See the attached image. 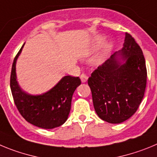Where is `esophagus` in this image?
I'll use <instances>...</instances> for the list:
<instances>
[{
	"mask_svg": "<svg viewBox=\"0 0 157 157\" xmlns=\"http://www.w3.org/2000/svg\"><path fill=\"white\" fill-rule=\"evenodd\" d=\"M87 79H88V77H87L86 74H84V73H83V74L80 75V80H81L82 83H85L87 80Z\"/></svg>",
	"mask_w": 157,
	"mask_h": 157,
	"instance_id": "34e87169",
	"label": "esophagus"
}]
</instances>
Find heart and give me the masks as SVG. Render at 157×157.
<instances>
[{
  "mask_svg": "<svg viewBox=\"0 0 157 157\" xmlns=\"http://www.w3.org/2000/svg\"><path fill=\"white\" fill-rule=\"evenodd\" d=\"M105 42H106V37L105 36H103V35H97V36H95L93 38L91 43L89 44L88 46L83 52L82 56H84V57H87V56L92 54V53H94V52L101 48V47H103ZM113 48V44L112 42H109V43L106 44V45L104 46V48H103L102 52H101V54L98 56V59H97V63H101L105 58L106 55L108 54L110 51L112 50Z\"/></svg>",
  "mask_w": 157,
  "mask_h": 157,
  "instance_id": "b5f03b06",
  "label": "heart"
}]
</instances>
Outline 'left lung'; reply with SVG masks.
Listing matches in <instances>:
<instances>
[{
    "instance_id": "1",
    "label": "left lung",
    "mask_w": 157,
    "mask_h": 157,
    "mask_svg": "<svg viewBox=\"0 0 157 157\" xmlns=\"http://www.w3.org/2000/svg\"><path fill=\"white\" fill-rule=\"evenodd\" d=\"M146 79L142 49L126 33L122 49L98 66L87 80L97 115L110 124L129 119L143 98Z\"/></svg>"
}]
</instances>
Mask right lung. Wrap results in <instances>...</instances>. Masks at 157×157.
Listing matches in <instances>:
<instances>
[{
	"label": "right lung",
	"mask_w": 157,
	"mask_h": 157,
	"mask_svg": "<svg viewBox=\"0 0 157 157\" xmlns=\"http://www.w3.org/2000/svg\"><path fill=\"white\" fill-rule=\"evenodd\" d=\"M25 44V43H24ZM22 45L12 64L10 87L17 109L27 122L44 129L61 126L68 119L73 94L81 84L79 77L65 76L56 86L41 94H30L24 91L17 81V59Z\"/></svg>",
	"instance_id": "right-lung-1"
}]
</instances>
